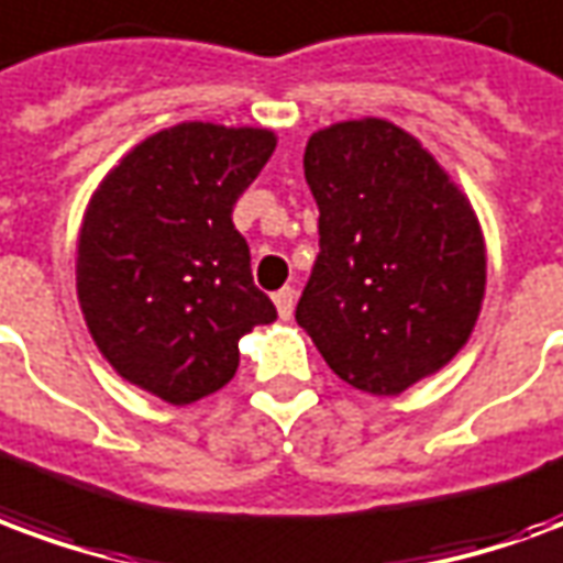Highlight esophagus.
<instances>
[{
	"label": "esophagus",
	"instance_id": "1",
	"mask_svg": "<svg viewBox=\"0 0 563 563\" xmlns=\"http://www.w3.org/2000/svg\"><path fill=\"white\" fill-rule=\"evenodd\" d=\"M274 303H277V313L280 319H292V310H295V289H280V292H274Z\"/></svg>",
	"mask_w": 563,
	"mask_h": 563
}]
</instances>
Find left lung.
Returning <instances> with one entry per match:
<instances>
[{
	"mask_svg": "<svg viewBox=\"0 0 563 563\" xmlns=\"http://www.w3.org/2000/svg\"><path fill=\"white\" fill-rule=\"evenodd\" d=\"M319 256L295 319L357 390L397 397L468 343L486 292L481 220L423 145L385 119L310 136Z\"/></svg>",
	"mask_w": 563,
	"mask_h": 563,
	"instance_id": "left-lung-1",
	"label": "left lung"
}]
</instances>
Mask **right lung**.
Listing matches in <instances>:
<instances>
[{
    "mask_svg": "<svg viewBox=\"0 0 563 563\" xmlns=\"http://www.w3.org/2000/svg\"><path fill=\"white\" fill-rule=\"evenodd\" d=\"M274 145L265 128H166L112 166L82 214L77 298L91 340L124 382L169 406L220 390L241 336L277 319L232 223Z\"/></svg>",
    "mask_w": 563,
    "mask_h": 563,
    "instance_id": "obj_1",
    "label": "right lung"
}]
</instances>
